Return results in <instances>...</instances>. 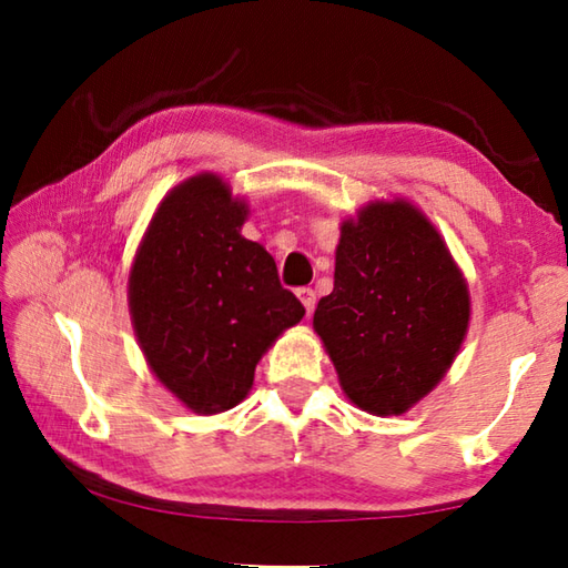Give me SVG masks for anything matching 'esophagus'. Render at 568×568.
<instances>
[{"label": "esophagus", "instance_id": "1", "mask_svg": "<svg viewBox=\"0 0 568 568\" xmlns=\"http://www.w3.org/2000/svg\"><path fill=\"white\" fill-rule=\"evenodd\" d=\"M297 297H301L305 313L311 315L315 311V291H311V287H301V291H297Z\"/></svg>", "mask_w": 568, "mask_h": 568}]
</instances>
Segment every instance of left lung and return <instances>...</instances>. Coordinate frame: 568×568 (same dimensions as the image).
<instances>
[{
	"label": "left lung",
	"instance_id": "8db88e82",
	"mask_svg": "<svg viewBox=\"0 0 568 568\" xmlns=\"http://www.w3.org/2000/svg\"><path fill=\"white\" fill-rule=\"evenodd\" d=\"M333 293L313 328L353 406L400 416L434 390L468 333L470 295L446 240L403 197L341 223Z\"/></svg>",
	"mask_w": 568,
	"mask_h": 568
}]
</instances>
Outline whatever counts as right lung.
<instances>
[{
    "label": "right lung",
    "mask_w": 568,
    "mask_h": 568,
    "mask_svg": "<svg viewBox=\"0 0 568 568\" xmlns=\"http://www.w3.org/2000/svg\"><path fill=\"white\" fill-rule=\"evenodd\" d=\"M250 207L215 172L172 187L130 267L134 335L155 378L203 416L235 408L255 365L305 307L277 281L273 255L240 235Z\"/></svg>",
    "instance_id": "add662e5"
}]
</instances>
